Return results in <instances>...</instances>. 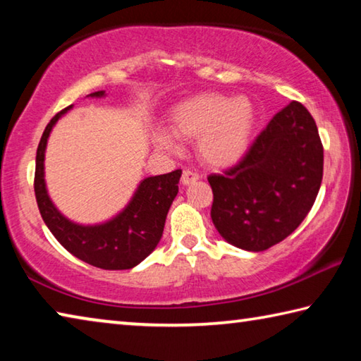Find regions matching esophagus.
<instances>
[{"mask_svg":"<svg viewBox=\"0 0 361 361\" xmlns=\"http://www.w3.org/2000/svg\"><path fill=\"white\" fill-rule=\"evenodd\" d=\"M199 180V173L194 172L191 169H185L181 173V183L183 185H191V183Z\"/></svg>","mask_w":361,"mask_h":361,"instance_id":"1","label":"esophagus"}]
</instances>
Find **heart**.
<instances>
[{
    "instance_id": "heart-1",
    "label": "heart",
    "mask_w": 361,
    "mask_h": 361,
    "mask_svg": "<svg viewBox=\"0 0 361 361\" xmlns=\"http://www.w3.org/2000/svg\"><path fill=\"white\" fill-rule=\"evenodd\" d=\"M172 130L181 140H197L200 159L212 167H229L245 154L255 129V108L247 97L205 92L172 109ZM156 142L175 148V138L159 132Z\"/></svg>"
}]
</instances>
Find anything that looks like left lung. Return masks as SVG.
Masks as SVG:
<instances>
[{"instance_id":"1","label":"left lung","mask_w":361,"mask_h":361,"mask_svg":"<svg viewBox=\"0 0 361 361\" xmlns=\"http://www.w3.org/2000/svg\"><path fill=\"white\" fill-rule=\"evenodd\" d=\"M323 145L302 103L269 121L239 162L212 173V221L232 245L264 252L295 231L319 194Z\"/></svg>"}]
</instances>
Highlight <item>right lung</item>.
Masks as SVG:
<instances>
[{
	"instance_id": "right-lung-1",
	"label": "right lung",
	"mask_w": 361,
	"mask_h": 361,
	"mask_svg": "<svg viewBox=\"0 0 361 361\" xmlns=\"http://www.w3.org/2000/svg\"><path fill=\"white\" fill-rule=\"evenodd\" d=\"M103 97L105 92L90 94ZM71 106L57 113L46 126L36 149L35 195L42 219L54 237L90 266L105 271H124L142 262L161 240L170 205L178 194L181 170L149 176L140 183L130 204L111 221L99 226H79L60 215L49 199L44 185V149L52 127Z\"/></svg>"
}]
</instances>
